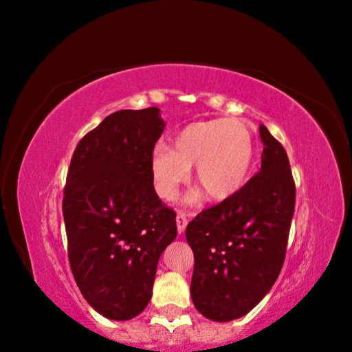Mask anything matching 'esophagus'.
<instances>
[{
    "label": "esophagus",
    "mask_w": 352,
    "mask_h": 352,
    "mask_svg": "<svg viewBox=\"0 0 352 352\" xmlns=\"http://www.w3.org/2000/svg\"><path fill=\"white\" fill-rule=\"evenodd\" d=\"M186 225H188V217L184 212H178L177 214V231L178 234H183L184 230H186Z\"/></svg>",
    "instance_id": "obj_1"
}]
</instances>
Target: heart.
Wrapping results in <instances>:
<instances>
[{
	"mask_svg": "<svg viewBox=\"0 0 352 352\" xmlns=\"http://www.w3.org/2000/svg\"><path fill=\"white\" fill-rule=\"evenodd\" d=\"M254 163V140L237 119H212L189 124L174 136L172 148L160 144L151 155L155 190L174 200L189 180L195 164V180L216 201L228 200L245 186ZM199 194L189 195L190 201Z\"/></svg>",
	"mask_w": 352,
	"mask_h": 352,
	"instance_id": "b5f03b06",
	"label": "heart"
}]
</instances>
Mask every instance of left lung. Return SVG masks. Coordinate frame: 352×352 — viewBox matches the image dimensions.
<instances>
[{
	"label": "left lung",
	"mask_w": 352,
	"mask_h": 352,
	"mask_svg": "<svg viewBox=\"0 0 352 352\" xmlns=\"http://www.w3.org/2000/svg\"><path fill=\"white\" fill-rule=\"evenodd\" d=\"M261 170L239 192L201 211L186 228L194 252L190 296L204 317L241 318L269 294L285 258L295 210L287 153L265 126Z\"/></svg>",
	"instance_id": "8db88e82"
}]
</instances>
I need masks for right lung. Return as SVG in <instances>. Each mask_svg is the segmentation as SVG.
<instances>
[{"mask_svg": "<svg viewBox=\"0 0 352 352\" xmlns=\"http://www.w3.org/2000/svg\"><path fill=\"white\" fill-rule=\"evenodd\" d=\"M160 109L119 110L77 144L63 192L69 265L88 305L132 320L152 298L158 259L175 239V212L155 192L151 155Z\"/></svg>", "mask_w": 352, "mask_h": 352, "instance_id": "1", "label": "right lung"}]
</instances>
